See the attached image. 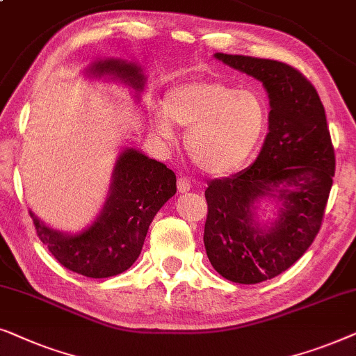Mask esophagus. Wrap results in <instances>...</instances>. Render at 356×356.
Segmentation results:
<instances>
[{"instance_id":"obj_1","label":"esophagus","mask_w":356,"mask_h":356,"mask_svg":"<svg viewBox=\"0 0 356 356\" xmlns=\"http://www.w3.org/2000/svg\"><path fill=\"white\" fill-rule=\"evenodd\" d=\"M177 186L179 193H188L189 189H191V181H189V178L186 177H179L177 181Z\"/></svg>"}]
</instances>
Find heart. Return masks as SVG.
Instances as JSON below:
<instances>
[{
	"instance_id": "b5f03b06",
	"label": "heart",
	"mask_w": 356,
	"mask_h": 356,
	"mask_svg": "<svg viewBox=\"0 0 356 356\" xmlns=\"http://www.w3.org/2000/svg\"><path fill=\"white\" fill-rule=\"evenodd\" d=\"M174 124L188 129L184 147L209 175L235 172L254 152L267 126V106L254 90H238L220 81H197L173 87L154 129L167 143Z\"/></svg>"
}]
</instances>
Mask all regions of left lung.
Instances as JSON below:
<instances>
[{
    "instance_id": "1",
    "label": "left lung",
    "mask_w": 356,
    "mask_h": 356,
    "mask_svg": "<svg viewBox=\"0 0 356 356\" xmlns=\"http://www.w3.org/2000/svg\"><path fill=\"white\" fill-rule=\"evenodd\" d=\"M213 58L261 81L269 97V133L254 163L206 189L204 246L227 280L259 284L295 264L318 235L335 170L327 120L311 82L285 63L216 53ZM277 217L259 222L257 203Z\"/></svg>"
}]
</instances>
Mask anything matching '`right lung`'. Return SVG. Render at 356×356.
I'll return each mask as SVG.
<instances>
[{
  "label": "right lung",
  "mask_w": 356,
  "mask_h": 356,
  "mask_svg": "<svg viewBox=\"0 0 356 356\" xmlns=\"http://www.w3.org/2000/svg\"><path fill=\"white\" fill-rule=\"evenodd\" d=\"M86 74L118 81L138 100L145 86L143 67L123 60L95 61ZM175 193L177 177L167 165L126 147L116 159L104 207L89 227L67 233L48 227L33 212L31 217L40 241L61 266L90 279H106L134 264L155 213Z\"/></svg>",
  "instance_id": "1"
}]
</instances>
